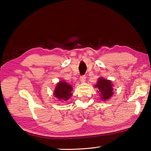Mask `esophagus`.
Instances as JSON below:
<instances>
[{
    "label": "esophagus",
    "mask_w": 151,
    "mask_h": 151,
    "mask_svg": "<svg viewBox=\"0 0 151 151\" xmlns=\"http://www.w3.org/2000/svg\"><path fill=\"white\" fill-rule=\"evenodd\" d=\"M86 75H82L80 77V81H81V82H84L86 81Z\"/></svg>",
    "instance_id": "obj_1"
}]
</instances>
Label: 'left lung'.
I'll return each mask as SVG.
<instances>
[{
	"instance_id": "obj_1",
	"label": "left lung",
	"mask_w": 151,
	"mask_h": 151,
	"mask_svg": "<svg viewBox=\"0 0 151 151\" xmlns=\"http://www.w3.org/2000/svg\"><path fill=\"white\" fill-rule=\"evenodd\" d=\"M95 88H97L101 92L102 100H108L113 95V88L110 81L100 78L98 80L97 84L95 85Z\"/></svg>"
}]
</instances>
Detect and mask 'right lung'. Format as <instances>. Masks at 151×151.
<instances>
[{"instance_id": "right-lung-1", "label": "right lung", "mask_w": 151, "mask_h": 151, "mask_svg": "<svg viewBox=\"0 0 151 151\" xmlns=\"http://www.w3.org/2000/svg\"><path fill=\"white\" fill-rule=\"evenodd\" d=\"M72 89L71 85L67 84L65 82L61 81L56 86L54 90V96L60 100L67 101L71 97Z\"/></svg>"}]
</instances>
